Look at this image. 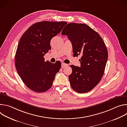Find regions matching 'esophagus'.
Returning <instances> with one entry per match:
<instances>
[{
	"label": "esophagus",
	"instance_id": "esophagus-1",
	"mask_svg": "<svg viewBox=\"0 0 127 127\" xmlns=\"http://www.w3.org/2000/svg\"><path fill=\"white\" fill-rule=\"evenodd\" d=\"M61 66H62V68L63 69V68H64L65 67H66L67 66H68V65L66 64H65V63H62Z\"/></svg>",
	"mask_w": 127,
	"mask_h": 127
}]
</instances>
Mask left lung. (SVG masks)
<instances>
[{"mask_svg":"<svg viewBox=\"0 0 127 127\" xmlns=\"http://www.w3.org/2000/svg\"><path fill=\"white\" fill-rule=\"evenodd\" d=\"M71 42L74 57L81 55L80 67L72 65L69 80L77 93H87L100 82L104 74L108 52L100 35L84 24L70 23L62 31Z\"/></svg>","mask_w":127,"mask_h":127,"instance_id":"1","label":"left lung"}]
</instances>
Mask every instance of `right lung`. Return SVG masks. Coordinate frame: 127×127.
<instances>
[{
  "instance_id": "obj_1",
  "label": "right lung",
  "mask_w": 127,
  "mask_h": 127,
  "mask_svg": "<svg viewBox=\"0 0 127 127\" xmlns=\"http://www.w3.org/2000/svg\"><path fill=\"white\" fill-rule=\"evenodd\" d=\"M65 22L43 21L31 26L23 34L15 56L16 70L23 82L36 93H44L52 86L61 63L45 61L51 49V39L62 31Z\"/></svg>"
}]
</instances>
